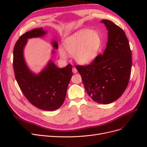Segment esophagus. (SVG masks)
<instances>
[{
  "mask_svg": "<svg viewBox=\"0 0 147 147\" xmlns=\"http://www.w3.org/2000/svg\"><path fill=\"white\" fill-rule=\"evenodd\" d=\"M72 72L74 73V74H76L77 72V69L75 68V67H73L72 69Z\"/></svg>",
  "mask_w": 147,
  "mask_h": 147,
  "instance_id": "1",
  "label": "esophagus"
}]
</instances>
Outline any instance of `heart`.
<instances>
[{
  "mask_svg": "<svg viewBox=\"0 0 147 147\" xmlns=\"http://www.w3.org/2000/svg\"><path fill=\"white\" fill-rule=\"evenodd\" d=\"M101 43L100 35L97 31L83 29L67 38L64 42V47L77 63L85 64L95 59ZM59 52L62 57H67V53L63 48H59Z\"/></svg>",
  "mask_w": 147,
  "mask_h": 147,
  "instance_id": "obj_1",
  "label": "heart"
}]
</instances>
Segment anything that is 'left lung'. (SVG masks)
Wrapping results in <instances>:
<instances>
[{
  "instance_id": "8db88e82",
  "label": "left lung",
  "mask_w": 147,
  "mask_h": 147,
  "mask_svg": "<svg viewBox=\"0 0 147 147\" xmlns=\"http://www.w3.org/2000/svg\"><path fill=\"white\" fill-rule=\"evenodd\" d=\"M108 42L102 55L87 65H76L88 94L99 104H108L121 97L128 85L132 68L131 50L124 30L109 20H102Z\"/></svg>"
}]
</instances>
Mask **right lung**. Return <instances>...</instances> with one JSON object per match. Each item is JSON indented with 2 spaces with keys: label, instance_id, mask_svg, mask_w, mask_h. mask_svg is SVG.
Segmentation results:
<instances>
[{
  "label": "right lung",
  "instance_id": "right-lung-1",
  "mask_svg": "<svg viewBox=\"0 0 147 147\" xmlns=\"http://www.w3.org/2000/svg\"><path fill=\"white\" fill-rule=\"evenodd\" d=\"M45 34L42 28L22 35L13 50V65L17 83L26 98L39 109L53 111L64 103L68 84L73 75L72 65L60 69L51 61L40 73L35 75L28 69L23 57V49L28 39L42 37ZM52 43L55 48H58L56 42Z\"/></svg>",
  "mask_w": 147,
  "mask_h": 147
}]
</instances>
